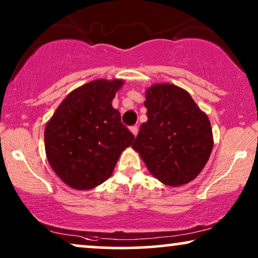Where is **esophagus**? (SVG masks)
Returning <instances> with one entry per match:
<instances>
[{"instance_id": "34e87169", "label": "esophagus", "mask_w": 258, "mask_h": 258, "mask_svg": "<svg viewBox=\"0 0 258 258\" xmlns=\"http://www.w3.org/2000/svg\"><path fill=\"white\" fill-rule=\"evenodd\" d=\"M130 132L133 133V135H134V136H136V135H137V133H139V128H137V125H133V126H130Z\"/></svg>"}]
</instances>
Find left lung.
<instances>
[{
  "label": "left lung",
  "instance_id": "8db88e82",
  "mask_svg": "<svg viewBox=\"0 0 258 258\" xmlns=\"http://www.w3.org/2000/svg\"><path fill=\"white\" fill-rule=\"evenodd\" d=\"M148 121L133 148L158 181L170 186L196 178L209 160L214 140L208 116L188 91L170 83L147 89Z\"/></svg>",
  "mask_w": 258,
  "mask_h": 258
}]
</instances>
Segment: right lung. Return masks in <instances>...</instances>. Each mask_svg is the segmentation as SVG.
<instances>
[{"mask_svg": "<svg viewBox=\"0 0 258 258\" xmlns=\"http://www.w3.org/2000/svg\"><path fill=\"white\" fill-rule=\"evenodd\" d=\"M122 80H96L73 90L44 130L45 154L52 170L70 188L93 189L110 177L134 135L112 108Z\"/></svg>", "mask_w": 258, "mask_h": 258, "instance_id": "right-lung-1", "label": "right lung"}]
</instances>
